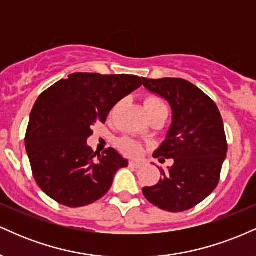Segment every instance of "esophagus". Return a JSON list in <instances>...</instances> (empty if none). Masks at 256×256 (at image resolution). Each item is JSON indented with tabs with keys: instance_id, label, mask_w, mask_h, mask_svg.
I'll use <instances>...</instances> for the list:
<instances>
[{
	"instance_id": "1",
	"label": "esophagus",
	"mask_w": 256,
	"mask_h": 256,
	"mask_svg": "<svg viewBox=\"0 0 256 256\" xmlns=\"http://www.w3.org/2000/svg\"><path fill=\"white\" fill-rule=\"evenodd\" d=\"M130 166L134 167V168H138V167L142 166V162H140V161H130Z\"/></svg>"
}]
</instances>
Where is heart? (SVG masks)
<instances>
[{"instance_id":"1","label":"heart","mask_w":256,"mask_h":256,"mask_svg":"<svg viewBox=\"0 0 256 256\" xmlns=\"http://www.w3.org/2000/svg\"><path fill=\"white\" fill-rule=\"evenodd\" d=\"M144 107H146V113H148V116H150L155 113H158V112H167L165 104H164L160 98H152V96H150V98H148L146 100ZM119 146H120V148H122V150L126 152V154L137 155V154H140V144H137V143L134 142V140H126V138L125 140H120Z\"/></svg>"}]
</instances>
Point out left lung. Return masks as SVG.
Here are the masks:
<instances>
[{"label": "left lung", "mask_w": 256, "mask_h": 256, "mask_svg": "<svg viewBox=\"0 0 256 256\" xmlns=\"http://www.w3.org/2000/svg\"><path fill=\"white\" fill-rule=\"evenodd\" d=\"M146 90L161 96L172 108L166 140L152 156L173 158L167 171L143 195L160 210L184 212L210 196L219 183L228 143L220 112L202 90L180 78H143Z\"/></svg>", "instance_id": "8db88e82"}]
</instances>
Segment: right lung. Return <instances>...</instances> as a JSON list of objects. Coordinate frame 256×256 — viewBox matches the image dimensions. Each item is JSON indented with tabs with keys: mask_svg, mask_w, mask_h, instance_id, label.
<instances>
[{
	"mask_svg": "<svg viewBox=\"0 0 256 256\" xmlns=\"http://www.w3.org/2000/svg\"><path fill=\"white\" fill-rule=\"evenodd\" d=\"M132 74L72 73L43 91L30 114L25 146L38 186L67 207L94 204L128 165L116 149L98 155L88 146L91 126L142 85Z\"/></svg>",
	"mask_w": 256,
	"mask_h": 256,
	"instance_id": "add662e5",
	"label": "right lung"
}]
</instances>
